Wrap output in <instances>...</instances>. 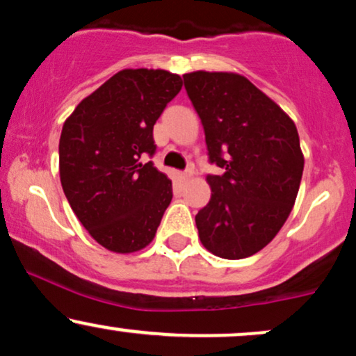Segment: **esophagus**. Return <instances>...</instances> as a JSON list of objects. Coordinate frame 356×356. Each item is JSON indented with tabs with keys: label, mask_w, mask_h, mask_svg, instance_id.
I'll return each instance as SVG.
<instances>
[{
	"label": "esophagus",
	"mask_w": 356,
	"mask_h": 356,
	"mask_svg": "<svg viewBox=\"0 0 356 356\" xmlns=\"http://www.w3.org/2000/svg\"><path fill=\"white\" fill-rule=\"evenodd\" d=\"M191 175H192V170H186V172H179V179H181V181H187Z\"/></svg>",
	"instance_id": "esophagus-1"
}]
</instances>
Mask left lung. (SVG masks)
Returning <instances> with one entry per match:
<instances>
[{"mask_svg": "<svg viewBox=\"0 0 356 356\" xmlns=\"http://www.w3.org/2000/svg\"><path fill=\"white\" fill-rule=\"evenodd\" d=\"M184 87L201 118L211 201L195 216L207 251L243 259L271 243L295 206L305 157L295 122L239 73L192 72Z\"/></svg>", "mask_w": 356, "mask_h": 356, "instance_id": "1", "label": "left lung"}]
</instances>
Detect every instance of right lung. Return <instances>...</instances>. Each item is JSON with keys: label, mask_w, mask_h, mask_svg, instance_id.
<instances>
[{"label": "right lung", "mask_w": 356, "mask_h": 356, "mask_svg": "<svg viewBox=\"0 0 356 356\" xmlns=\"http://www.w3.org/2000/svg\"><path fill=\"white\" fill-rule=\"evenodd\" d=\"M181 88L175 73L127 68L65 120L61 187L88 234L108 251L149 246L172 201L170 179L142 159L154 155L155 122Z\"/></svg>", "instance_id": "right-lung-1"}]
</instances>
